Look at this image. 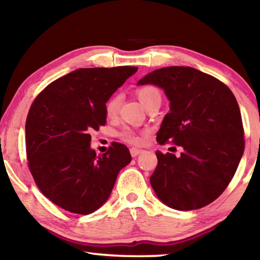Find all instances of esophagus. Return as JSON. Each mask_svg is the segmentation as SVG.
I'll return each mask as SVG.
<instances>
[{
    "instance_id": "1",
    "label": "esophagus",
    "mask_w": 260,
    "mask_h": 260,
    "mask_svg": "<svg viewBox=\"0 0 260 260\" xmlns=\"http://www.w3.org/2000/svg\"><path fill=\"white\" fill-rule=\"evenodd\" d=\"M142 152H143L142 149H138V148H132V149H131V155H132V157L139 156L140 153H142Z\"/></svg>"
}]
</instances>
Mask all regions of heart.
<instances>
[{
    "mask_svg": "<svg viewBox=\"0 0 260 260\" xmlns=\"http://www.w3.org/2000/svg\"><path fill=\"white\" fill-rule=\"evenodd\" d=\"M136 94H138V98L140 100V102L142 103L143 107H146V105L150 102L151 100L153 99H157V98H160V94L159 91H158L155 87L152 86H144V87H141L136 91ZM120 103H121V96L119 94H116L113 95L111 99H110L107 105H105V111H107V114L109 117H113L114 114L118 112V110L120 108ZM122 139H124L126 142L132 143V144H139L142 142V136L136 134L135 132H133L132 129H126L124 131V133H122Z\"/></svg>",
    "mask_w": 260,
    "mask_h": 260,
    "instance_id": "b5f03b06",
    "label": "heart"
}]
</instances>
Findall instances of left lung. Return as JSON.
I'll use <instances>...</instances> for the list:
<instances>
[{
	"label": "left lung",
	"instance_id": "1",
	"mask_svg": "<svg viewBox=\"0 0 260 260\" xmlns=\"http://www.w3.org/2000/svg\"><path fill=\"white\" fill-rule=\"evenodd\" d=\"M153 85L170 101L157 142L182 147L181 156L157 151L150 183L162 203L190 211L210 204L234 177L244 152L239 104L218 79L189 67L158 69L139 80Z\"/></svg>",
	"mask_w": 260,
	"mask_h": 260
}]
</instances>
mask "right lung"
<instances>
[{
	"label": "right lung",
	"instance_id": "right-lung-1",
	"mask_svg": "<svg viewBox=\"0 0 260 260\" xmlns=\"http://www.w3.org/2000/svg\"><path fill=\"white\" fill-rule=\"evenodd\" d=\"M136 71L78 69L48 85L30 107L25 126L29 171L43 195L61 209L95 212L131 162L128 148L118 142L96 155L89 133L105 125V103Z\"/></svg>",
	"mask_w": 260,
	"mask_h": 260
}]
</instances>
